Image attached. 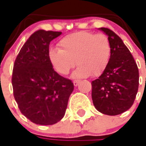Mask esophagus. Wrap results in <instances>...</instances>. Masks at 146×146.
Listing matches in <instances>:
<instances>
[{"mask_svg": "<svg viewBox=\"0 0 146 146\" xmlns=\"http://www.w3.org/2000/svg\"><path fill=\"white\" fill-rule=\"evenodd\" d=\"M80 82V80H73V85H74L75 87H76Z\"/></svg>", "mask_w": 146, "mask_h": 146, "instance_id": "obj_1", "label": "esophagus"}]
</instances>
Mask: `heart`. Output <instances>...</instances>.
<instances>
[{
  "instance_id": "b5f03b06",
  "label": "heart",
  "mask_w": 146,
  "mask_h": 146,
  "mask_svg": "<svg viewBox=\"0 0 146 146\" xmlns=\"http://www.w3.org/2000/svg\"><path fill=\"white\" fill-rule=\"evenodd\" d=\"M59 49L52 48L48 59L56 72L65 76L76 62L73 77L98 76L108 64L111 47L108 38L103 34L78 32L68 35L58 43Z\"/></svg>"
}]
</instances>
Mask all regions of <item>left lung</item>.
Instances as JSON below:
<instances>
[{"label":"left lung","mask_w":146,"mask_h":146,"mask_svg":"<svg viewBox=\"0 0 146 146\" xmlns=\"http://www.w3.org/2000/svg\"><path fill=\"white\" fill-rule=\"evenodd\" d=\"M99 30L108 36L111 54L102 74L92 84V100L98 111L117 115L133 104L139 89V69L121 38L111 30Z\"/></svg>","instance_id":"1"}]
</instances>
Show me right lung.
Masks as SVG:
<instances>
[{"label":"right lung","instance_id":"right-lung-1","mask_svg":"<svg viewBox=\"0 0 146 146\" xmlns=\"http://www.w3.org/2000/svg\"><path fill=\"white\" fill-rule=\"evenodd\" d=\"M61 34L45 30L34 32L14 64L15 99L21 113L37 125H54L62 119L74 89L72 81L58 74L48 59L50 42Z\"/></svg>","mask_w":146,"mask_h":146}]
</instances>
